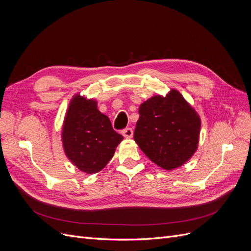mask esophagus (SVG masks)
Segmentation results:
<instances>
[{"label": "esophagus", "instance_id": "1", "mask_svg": "<svg viewBox=\"0 0 251 251\" xmlns=\"http://www.w3.org/2000/svg\"><path fill=\"white\" fill-rule=\"evenodd\" d=\"M123 135L125 138H127V139H131L133 137V130L131 127H126L125 128V130L123 131Z\"/></svg>", "mask_w": 251, "mask_h": 251}]
</instances>
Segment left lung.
<instances>
[{"label": "left lung", "instance_id": "obj_1", "mask_svg": "<svg viewBox=\"0 0 251 251\" xmlns=\"http://www.w3.org/2000/svg\"><path fill=\"white\" fill-rule=\"evenodd\" d=\"M134 140L150 160L172 171L186 163L198 149L201 118L176 89L154 95L139 107Z\"/></svg>", "mask_w": 251, "mask_h": 251}]
</instances>
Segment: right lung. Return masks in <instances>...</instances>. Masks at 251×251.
<instances>
[{
  "mask_svg": "<svg viewBox=\"0 0 251 251\" xmlns=\"http://www.w3.org/2000/svg\"><path fill=\"white\" fill-rule=\"evenodd\" d=\"M124 137L113 130L97 101L79 93L68 105L62 127L63 149L71 163L86 174L100 172Z\"/></svg>",
  "mask_w": 251,
  "mask_h": 251,
  "instance_id": "add662e5",
  "label": "right lung"
}]
</instances>
